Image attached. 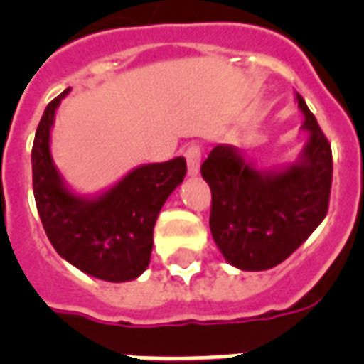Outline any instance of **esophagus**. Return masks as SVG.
<instances>
[{
  "instance_id": "34e87169",
  "label": "esophagus",
  "mask_w": 364,
  "mask_h": 364,
  "mask_svg": "<svg viewBox=\"0 0 364 364\" xmlns=\"http://www.w3.org/2000/svg\"><path fill=\"white\" fill-rule=\"evenodd\" d=\"M185 159H187V166H188V176H196L198 173L200 168V159H202V149L196 143H191L185 151Z\"/></svg>"
}]
</instances>
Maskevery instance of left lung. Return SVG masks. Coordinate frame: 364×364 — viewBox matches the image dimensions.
Masks as SVG:
<instances>
[{"instance_id": "1", "label": "left lung", "mask_w": 364, "mask_h": 364, "mask_svg": "<svg viewBox=\"0 0 364 364\" xmlns=\"http://www.w3.org/2000/svg\"><path fill=\"white\" fill-rule=\"evenodd\" d=\"M310 141L299 164L262 173L230 145H217L200 168L211 188L210 228L230 264L268 270L300 247L325 219L333 185V151L299 96Z\"/></svg>"}]
</instances>
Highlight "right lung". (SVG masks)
I'll return each mask as SVG.
<instances>
[{
	"instance_id": "1",
	"label": "right lung",
	"mask_w": 364,
	"mask_h": 364,
	"mask_svg": "<svg viewBox=\"0 0 364 364\" xmlns=\"http://www.w3.org/2000/svg\"><path fill=\"white\" fill-rule=\"evenodd\" d=\"M68 90L47 105L31 147L33 196L43 228L60 257L79 270L104 282L136 279L151 260L160 208L183 181L187 162L179 156L141 166L96 200L73 196L48 151L54 111Z\"/></svg>"
}]
</instances>
